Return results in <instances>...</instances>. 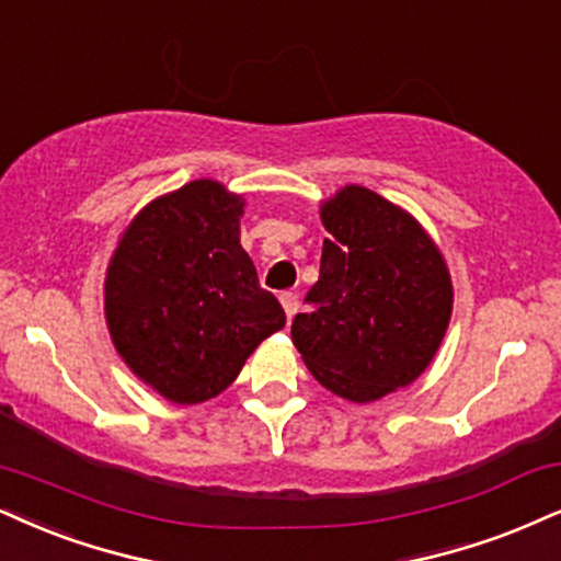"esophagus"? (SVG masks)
<instances>
[{
	"instance_id": "obj_1",
	"label": "esophagus",
	"mask_w": 561,
	"mask_h": 561,
	"mask_svg": "<svg viewBox=\"0 0 561 561\" xmlns=\"http://www.w3.org/2000/svg\"><path fill=\"white\" fill-rule=\"evenodd\" d=\"M280 304H283V309H286L288 320H294V314L299 312V296L291 294V291L280 294Z\"/></svg>"
}]
</instances>
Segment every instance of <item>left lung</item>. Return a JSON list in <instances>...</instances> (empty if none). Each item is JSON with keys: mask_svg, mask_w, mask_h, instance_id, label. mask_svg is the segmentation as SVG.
Listing matches in <instances>:
<instances>
[{"mask_svg": "<svg viewBox=\"0 0 561 561\" xmlns=\"http://www.w3.org/2000/svg\"><path fill=\"white\" fill-rule=\"evenodd\" d=\"M330 239L294 345L330 392L371 403L432 364L453 314V280L432 237L403 207L348 184L320 207Z\"/></svg>", "mask_w": 561, "mask_h": 561, "instance_id": "left-lung-1", "label": "left lung"}]
</instances>
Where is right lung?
Here are the masks:
<instances>
[{
	"label": "right lung",
	"instance_id": "obj_1",
	"mask_svg": "<svg viewBox=\"0 0 561 561\" xmlns=\"http://www.w3.org/2000/svg\"><path fill=\"white\" fill-rule=\"evenodd\" d=\"M241 216V195L197 179L145 205L108 262L103 309L114 348L171 403L220 396L286 324L239 244Z\"/></svg>",
	"mask_w": 561,
	"mask_h": 561
}]
</instances>
